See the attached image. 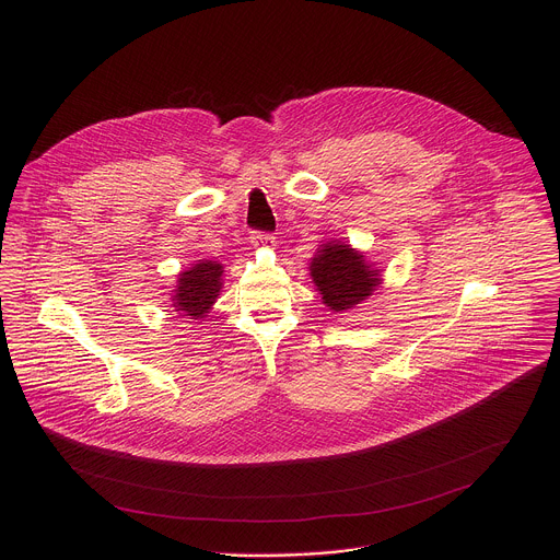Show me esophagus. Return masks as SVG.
I'll use <instances>...</instances> for the list:
<instances>
[{
	"label": "esophagus",
	"mask_w": 560,
	"mask_h": 560,
	"mask_svg": "<svg viewBox=\"0 0 560 560\" xmlns=\"http://www.w3.org/2000/svg\"><path fill=\"white\" fill-rule=\"evenodd\" d=\"M252 243L254 245H260V247H273L276 245V241L271 235H265V233H254L252 235Z\"/></svg>",
	"instance_id": "1"
}]
</instances>
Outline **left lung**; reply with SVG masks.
<instances>
[{
  "label": "left lung",
  "instance_id": "1",
  "mask_svg": "<svg viewBox=\"0 0 560 560\" xmlns=\"http://www.w3.org/2000/svg\"><path fill=\"white\" fill-rule=\"evenodd\" d=\"M311 278L329 311L355 308L382 284L380 269L366 262L364 254L347 243H323L311 262Z\"/></svg>",
  "mask_w": 560,
  "mask_h": 560
}]
</instances>
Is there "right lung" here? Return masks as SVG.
Instances as JSON below:
<instances>
[{"label":"right lung","instance_id":"right-lung-1","mask_svg":"<svg viewBox=\"0 0 560 560\" xmlns=\"http://www.w3.org/2000/svg\"><path fill=\"white\" fill-rule=\"evenodd\" d=\"M224 267L215 260H198L194 267L178 273V282L172 295V308L183 317L202 319L215 304L222 289Z\"/></svg>","mask_w":560,"mask_h":560}]
</instances>
